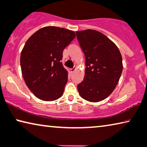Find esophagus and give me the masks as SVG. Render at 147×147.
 Masks as SVG:
<instances>
[{
    "label": "esophagus",
    "instance_id": "esophagus-1",
    "mask_svg": "<svg viewBox=\"0 0 147 147\" xmlns=\"http://www.w3.org/2000/svg\"><path fill=\"white\" fill-rule=\"evenodd\" d=\"M75 70H76V68H73V69H71V70H70V71H71V73H73L74 72V71H75Z\"/></svg>",
    "mask_w": 147,
    "mask_h": 147
}]
</instances>
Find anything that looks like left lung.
<instances>
[{
    "label": "left lung",
    "instance_id": "8db88e82",
    "mask_svg": "<svg viewBox=\"0 0 147 147\" xmlns=\"http://www.w3.org/2000/svg\"><path fill=\"white\" fill-rule=\"evenodd\" d=\"M76 34L86 67L78 91L86 101H101L111 94L119 81L123 69L122 55L116 44L101 32L87 29Z\"/></svg>",
    "mask_w": 147,
    "mask_h": 147
}]
</instances>
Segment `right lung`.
Returning <instances> with one entry per match:
<instances>
[{
	"instance_id": "right-lung-1",
	"label": "right lung",
	"mask_w": 147,
	"mask_h": 147,
	"mask_svg": "<svg viewBox=\"0 0 147 147\" xmlns=\"http://www.w3.org/2000/svg\"><path fill=\"white\" fill-rule=\"evenodd\" d=\"M75 36L71 30L48 26L26 41L21 52V69L25 84L37 98L52 101L63 94L68 72L61 60L63 50Z\"/></svg>"
}]
</instances>
